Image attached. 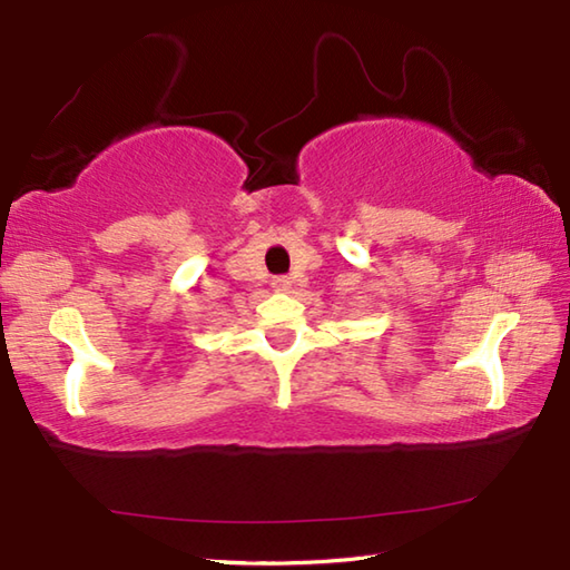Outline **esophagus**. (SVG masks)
<instances>
[{
	"label": "esophagus",
	"instance_id": "34e87169",
	"mask_svg": "<svg viewBox=\"0 0 570 570\" xmlns=\"http://www.w3.org/2000/svg\"><path fill=\"white\" fill-rule=\"evenodd\" d=\"M289 287H293V281H289L287 275H277V277H273V289H275V293H287Z\"/></svg>",
	"mask_w": 570,
	"mask_h": 570
}]
</instances>
